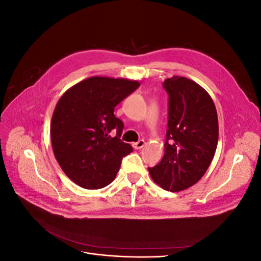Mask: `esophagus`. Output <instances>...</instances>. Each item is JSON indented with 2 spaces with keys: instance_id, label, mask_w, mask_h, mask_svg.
Returning a JSON list of instances; mask_svg holds the SVG:
<instances>
[{
  "instance_id": "obj_1",
  "label": "esophagus",
  "mask_w": 261,
  "mask_h": 261,
  "mask_svg": "<svg viewBox=\"0 0 261 261\" xmlns=\"http://www.w3.org/2000/svg\"><path fill=\"white\" fill-rule=\"evenodd\" d=\"M144 146H145V140H143V139L137 141V143H134L133 144V147L135 148V149H141Z\"/></svg>"
}]
</instances>
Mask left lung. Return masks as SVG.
Returning a JSON list of instances; mask_svg holds the SVG:
<instances>
[{
	"label": "left lung",
	"instance_id": "obj_1",
	"mask_svg": "<svg viewBox=\"0 0 261 261\" xmlns=\"http://www.w3.org/2000/svg\"><path fill=\"white\" fill-rule=\"evenodd\" d=\"M163 88L169 94L164 155L160 163L148 170L163 189L180 192L203 176L215 156L218 114L209 93L186 77L168 78Z\"/></svg>",
	"mask_w": 261,
	"mask_h": 261
}]
</instances>
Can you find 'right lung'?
I'll list each match as a JSON object with an SVG mask.
<instances>
[{"instance_id":"obj_1","label":"right lung","mask_w":261,"mask_h":261,"mask_svg":"<svg viewBox=\"0 0 261 261\" xmlns=\"http://www.w3.org/2000/svg\"><path fill=\"white\" fill-rule=\"evenodd\" d=\"M139 86L137 81L93 76L70 87L59 100L51 121L52 149L78 186L98 189L112 183L122 159L133 151L120 138L124 124L114 108Z\"/></svg>"}]
</instances>
